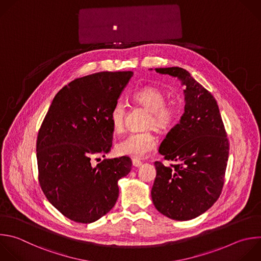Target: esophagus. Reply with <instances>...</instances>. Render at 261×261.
Wrapping results in <instances>:
<instances>
[{"mask_svg":"<svg viewBox=\"0 0 261 261\" xmlns=\"http://www.w3.org/2000/svg\"><path fill=\"white\" fill-rule=\"evenodd\" d=\"M132 164H133L134 167H140V166L142 165V162L139 161V160H137V159H133V160H132Z\"/></svg>","mask_w":261,"mask_h":261,"instance_id":"obj_1","label":"esophagus"}]
</instances>
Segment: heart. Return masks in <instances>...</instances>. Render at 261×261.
<instances>
[{"instance_id":"heart-1","label":"heart","mask_w":261,"mask_h":261,"mask_svg":"<svg viewBox=\"0 0 261 261\" xmlns=\"http://www.w3.org/2000/svg\"><path fill=\"white\" fill-rule=\"evenodd\" d=\"M131 98L135 103L149 112L145 124L146 129L153 128L160 133H167L175 125L178 119V110L174 105L166 103L165 93L156 87H142L132 93ZM125 118L126 107L119 101L110 113L111 124L115 132L123 131ZM158 142V137L151 131L131 133L117 143L116 152L119 155L140 159L153 151Z\"/></svg>"}]
</instances>
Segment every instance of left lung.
Wrapping results in <instances>:
<instances>
[{"mask_svg":"<svg viewBox=\"0 0 261 261\" xmlns=\"http://www.w3.org/2000/svg\"><path fill=\"white\" fill-rule=\"evenodd\" d=\"M177 76L186 87L179 124L161 143L159 152L174 164L154 162L151 189L154 207L174 220H190L206 212L219 198L228 160L229 142L213 95L185 68H155Z\"/></svg>","mask_w":261,"mask_h":261,"instance_id":"1","label":"left lung"}]
</instances>
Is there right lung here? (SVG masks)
<instances>
[{
    "instance_id": "1",
    "label": "right lung",
    "mask_w": 261,
    "mask_h": 261,
    "mask_svg": "<svg viewBox=\"0 0 261 261\" xmlns=\"http://www.w3.org/2000/svg\"><path fill=\"white\" fill-rule=\"evenodd\" d=\"M132 71H101L74 79L55 95L37 139L39 182L48 201L65 217L91 223L119 197L118 181L131 170L128 156L91 159L111 150L110 113Z\"/></svg>"
}]
</instances>
